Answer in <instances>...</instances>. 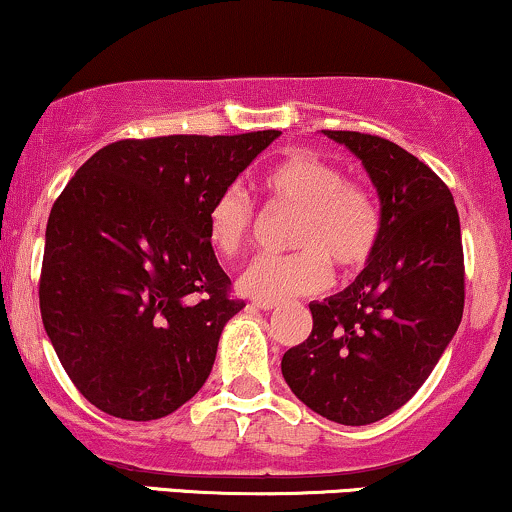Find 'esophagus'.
<instances>
[{
  "label": "esophagus",
  "instance_id": "34e87169",
  "mask_svg": "<svg viewBox=\"0 0 512 512\" xmlns=\"http://www.w3.org/2000/svg\"><path fill=\"white\" fill-rule=\"evenodd\" d=\"M252 303H255V305L260 307V310H264V312L276 310V307H279V303H276V300H260V298H255V300H252Z\"/></svg>",
  "mask_w": 512,
  "mask_h": 512
}]
</instances>
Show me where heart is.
Wrapping results in <instances>:
<instances>
[{"mask_svg":"<svg viewBox=\"0 0 512 512\" xmlns=\"http://www.w3.org/2000/svg\"><path fill=\"white\" fill-rule=\"evenodd\" d=\"M260 186L279 209L298 212L288 255H262L240 276V291L260 300H288L324 291L331 267L341 274L365 269L377 255L384 217L372 188L310 150H291L264 171ZM255 231V207L243 188L219 190L207 207L209 245L238 257Z\"/></svg>","mask_w":512,"mask_h":512,"instance_id":"heart-1","label":"heart"}]
</instances>
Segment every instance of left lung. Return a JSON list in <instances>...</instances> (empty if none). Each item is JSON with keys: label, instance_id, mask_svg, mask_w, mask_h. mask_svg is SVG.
Here are the masks:
<instances>
[{"label": "left lung", "instance_id": "1", "mask_svg": "<svg viewBox=\"0 0 512 512\" xmlns=\"http://www.w3.org/2000/svg\"><path fill=\"white\" fill-rule=\"evenodd\" d=\"M362 159L381 200L377 255L346 291L312 303V334L281 372L310 410L360 427L415 396L463 319L465 257L446 183L391 140L324 131Z\"/></svg>", "mask_w": 512, "mask_h": 512}]
</instances>
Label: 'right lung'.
Listing matches in <instances>:
<instances>
[{
	"instance_id": "1",
	"label": "right lung",
	"mask_w": 512,
	"mask_h": 512,
	"mask_svg": "<svg viewBox=\"0 0 512 512\" xmlns=\"http://www.w3.org/2000/svg\"><path fill=\"white\" fill-rule=\"evenodd\" d=\"M281 131L126 138L76 171L47 221L42 324L61 367L121 420L202 389L245 307L207 238V207Z\"/></svg>"
}]
</instances>
